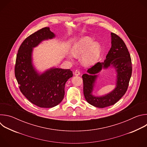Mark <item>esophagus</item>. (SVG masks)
Wrapping results in <instances>:
<instances>
[{"instance_id":"1","label":"esophagus","mask_w":147,"mask_h":147,"mask_svg":"<svg viewBox=\"0 0 147 147\" xmlns=\"http://www.w3.org/2000/svg\"><path fill=\"white\" fill-rule=\"evenodd\" d=\"M74 75L75 76H80V72L78 70H76L74 72Z\"/></svg>"}]
</instances>
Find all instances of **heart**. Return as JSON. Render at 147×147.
<instances>
[{
    "instance_id": "heart-1",
    "label": "heart",
    "mask_w": 147,
    "mask_h": 147,
    "mask_svg": "<svg viewBox=\"0 0 147 147\" xmlns=\"http://www.w3.org/2000/svg\"><path fill=\"white\" fill-rule=\"evenodd\" d=\"M72 54L75 56L83 55L82 62L86 65H91L99 59L101 52L102 47L98 42L89 36L82 37L76 42L71 49ZM71 58L70 56H68Z\"/></svg>"
}]
</instances>
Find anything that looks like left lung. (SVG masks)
Here are the masks:
<instances>
[{
    "instance_id": "left-lung-1",
    "label": "left lung",
    "mask_w": 147,
    "mask_h": 147,
    "mask_svg": "<svg viewBox=\"0 0 147 147\" xmlns=\"http://www.w3.org/2000/svg\"><path fill=\"white\" fill-rule=\"evenodd\" d=\"M111 48L103 62H98L87 70L82 76L83 91L88 103L94 107L103 108L116 103L126 92L132 73L130 55L124 41L116 34L111 32ZM112 67L117 72L115 88L108 94L95 96L92 92L97 74L102 69Z\"/></svg>"
}]
</instances>
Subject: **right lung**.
<instances>
[{"label":"right lung","mask_w":147,"mask_h":147,"mask_svg":"<svg viewBox=\"0 0 147 147\" xmlns=\"http://www.w3.org/2000/svg\"><path fill=\"white\" fill-rule=\"evenodd\" d=\"M55 37L49 27L42 28L23 41L17 55L15 76L20 90L29 101L40 108H49L59 104L65 96V84L73 77L70 69L55 67L39 73L32 64L33 48Z\"/></svg>","instance_id":"right-lung-1"}]
</instances>
